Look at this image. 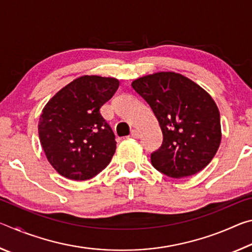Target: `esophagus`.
<instances>
[{
    "instance_id": "34e87169",
    "label": "esophagus",
    "mask_w": 252,
    "mask_h": 252,
    "mask_svg": "<svg viewBox=\"0 0 252 252\" xmlns=\"http://www.w3.org/2000/svg\"><path fill=\"white\" fill-rule=\"evenodd\" d=\"M140 135H141V133H140V132H139L138 130H132V131H131V134H130L131 138L138 139V138H140Z\"/></svg>"
}]
</instances>
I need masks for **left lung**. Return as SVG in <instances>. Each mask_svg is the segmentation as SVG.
I'll list each match as a JSON object with an SVG mask.
<instances>
[{"label": "left lung", "instance_id": "left-lung-1", "mask_svg": "<svg viewBox=\"0 0 252 252\" xmlns=\"http://www.w3.org/2000/svg\"><path fill=\"white\" fill-rule=\"evenodd\" d=\"M155 113L163 134L151 155L157 170L171 178L198 173L210 163L221 142L220 112L199 84L176 72H157L131 83Z\"/></svg>", "mask_w": 252, "mask_h": 252}]
</instances>
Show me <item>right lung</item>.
I'll return each mask as SVG.
<instances>
[{"instance_id": "add662e5", "label": "right lung", "mask_w": 252, "mask_h": 252, "mask_svg": "<svg viewBox=\"0 0 252 252\" xmlns=\"http://www.w3.org/2000/svg\"><path fill=\"white\" fill-rule=\"evenodd\" d=\"M119 80L82 75L51 97L37 130L45 157L55 171L84 181L106 168L116 152L114 133L100 108L119 88Z\"/></svg>"}]
</instances>
